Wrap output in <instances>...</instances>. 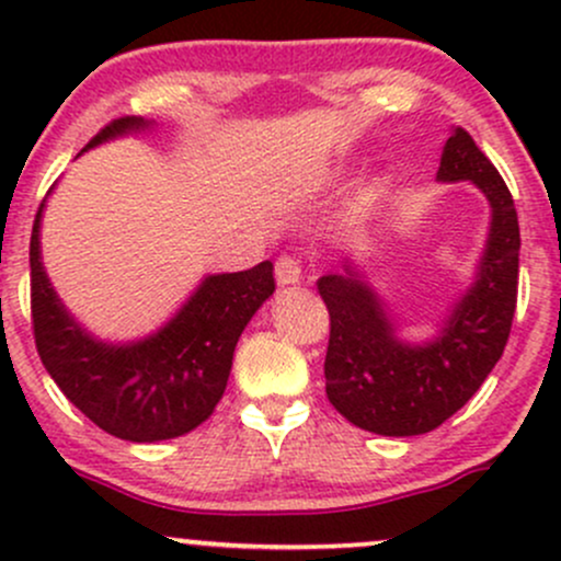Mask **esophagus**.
I'll return each mask as SVG.
<instances>
[{
	"mask_svg": "<svg viewBox=\"0 0 561 561\" xmlns=\"http://www.w3.org/2000/svg\"><path fill=\"white\" fill-rule=\"evenodd\" d=\"M274 276H276V285L279 287H289V285H298L300 282V261L293 259V255H282L274 266Z\"/></svg>",
	"mask_w": 561,
	"mask_h": 561,
	"instance_id": "34e87169",
	"label": "esophagus"
}]
</instances>
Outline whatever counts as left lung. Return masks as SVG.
I'll use <instances>...</instances> for the list:
<instances>
[{
	"mask_svg": "<svg viewBox=\"0 0 561 561\" xmlns=\"http://www.w3.org/2000/svg\"><path fill=\"white\" fill-rule=\"evenodd\" d=\"M437 182H472L491 205V229L467 293L424 343L398 334L396 319L353 259L317 282L330 308L327 398L347 422L409 437L440 427L465 405L504 353L517 308L519 224L514 199L465 128L443 147Z\"/></svg>",
	"mask_w": 561,
	"mask_h": 561,
	"instance_id": "1",
	"label": "left lung"
}]
</instances>
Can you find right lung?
I'll list each match as a JSON object with an SVG mask.
<instances>
[{
    "label": "right lung",
    "mask_w": 561,
    "mask_h": 561,
    "mask_svg": "<svg viewBox=\"0 0 561 561\" xmlns=\"http://www.w3.org/2000/svg\"><path fill=\"white\" fill-rule=\"evenodd\" d=\"M152 126L126 115L102 128L81 152ZM42 216L44 203L31 234V317L38 356L57 388L96 427L121 440H171L203 424L227 390L237 340L274 295L272 261L248 272L208 274L160 330L107 343L83 330L44 272Z\"/></svg>",
    "instance_id": "right-lung-1"
}]
</instances>
